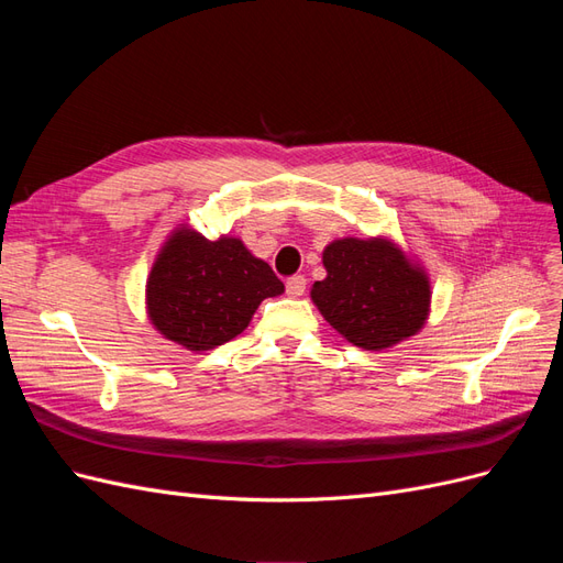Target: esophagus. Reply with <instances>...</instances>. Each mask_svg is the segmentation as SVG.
<instances>
[{
    "instance_id": "1",
    "label": "esophagus",
    "mask_w": 563,
    "mask_h": 563,
    "mask_svg": "<svg viewBox=\"0 0 563 563\" xmlns=\"http://www.w3.org/2000/svg\"><path fill=\"white\" fill-rule=\"evenodd\" d=\"M305 286H308V279H305L302 275H296V277H288L286 279V294L291 298H300L305 294Z\"/></svg>"
}]
</instances>
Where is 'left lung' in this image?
<instances>
[{
  "label": "left lung",
  "instance_id": "left-lung-1",
  "mask_svg": "<svg viewBox=\"0 0 563 563\" xmlns=\"http://www.w3.org/2000/svg\"><path fill=\"white\" fill-rule=\"evenodd\" d=\"M327 279L312 300L352 345L385 350L413 335L430 308V284L385 240H338L323 251Z\"/></svg>",
  "mask_w": 563,
  "mask_h": 563
}]
</instances>
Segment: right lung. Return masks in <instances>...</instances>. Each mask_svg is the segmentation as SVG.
Returning a JSON list of instances; mask_svg holds the SVG:
<instances>
[{
	"instance_id": "obj_1",
	"label": "right lung",
	"mask_w": 563,
	"mask_h": 563,
	"mask_svg": "<svg viewBox=\"0 0 563 563\" xmlns=\"http://www.w3.org/2000/svg\"><path fill=\"white\" fill-rule=\"evenodd\" d=\"M282 291V279L240 240L209 242L183 228L150 272L147 312L168 340L199 352L240 335L258 305Z\"/></svg>"
}]
</instances>
